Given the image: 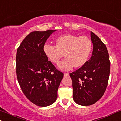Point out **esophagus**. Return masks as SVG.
Here are the masks:
<instances>
[{
	"label": "esophagus",
	"instance_id": "1",
	"mask_svg": "<svg viewBox=\"0 0 121 121\" xmlns=\"http://www.w3.org/2000/svg\"><path fill=\"white\" fill-rule=\"evenodd\" d=\"M64 75L65 77H68L69 75V73H64Z\"/></svg>",
	"mask_w": 121,
	"mask_h": 121
}]
</instances>
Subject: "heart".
<instances>
[{"mask_svg": "<svg viewBox=\"0 0 121 121\" xmlns=\"http://www.w3.org/2000/svg\"><path fill=\"white\" fill-rule=\"evenodd\" d=\"M56 45L46 43L43 47V52L49 60L55 64L66 56L59 65V69L63 71L82 66L89 59L92 43L85 36L78 37L72 34H64L56 40Z\"/></svg>", "mask_w": 121, "mask_h": 121, "instance_id": "obj_1", "label": "heart"}]
</instances>
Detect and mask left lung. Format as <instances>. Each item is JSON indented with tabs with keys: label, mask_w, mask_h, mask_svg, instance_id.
Instances as JSON below:
<instances>
[{
	"label": "left lung",
	"mask_w": 121,
	"mask_h": 121,
	"mask_svg": "<svg viewBox=\"0 0 121 121\" xmlns=\"http://www.w3.org/2000/svg\"><path fill=\"white\" fill-rule=\"evenodd\" d=\"M92 56L84 65L70 73L73 82V96L77 104L92 105L104 95L110 74V62L107 47L91 31Z\"/></svg>",
	"instance_id": "1"
}]
</instances>
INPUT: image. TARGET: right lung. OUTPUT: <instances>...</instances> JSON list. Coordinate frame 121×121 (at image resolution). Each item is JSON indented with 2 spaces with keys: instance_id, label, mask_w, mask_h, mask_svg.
Instances as JSON below:
<instances>
[{
  "instance_id": "right-lung-1",
  "label": "right lung",
  "mask_w": 121,
  "mask_h": 121,
  "mask_svg": "<svg viewBox=\"0 0 121 121\" xmlns=\"http://www.w3.org/2000/svg\"><path fill=\"white\" fill-rule=\"evenodd\" d=\"M56 30L33 31L25 38L17 49L16 74L22 91L31 102L47 107L56 101L64 77L43 52L47 39Z\"/></svg>"
}]
</instances>
